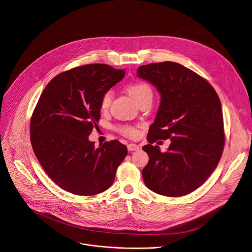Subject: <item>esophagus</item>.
<instances>
[{"mask_svg": "<svg viewBox=\"0 0 252 252\" xmlns=\"http://www.w3.org/2000/svg\"><path fill=\"white\" fill-rule=\"evenodd\" d=\"M127 150L129 152H133V151H138L139 150V146L136 145V144H133V143H130L127 145Z\"/></svg>", "mask_w": 252, "mask_h": 252, "instance_id": "34e87169", "label": "esophagus"}]
</instances>
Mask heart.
Masks as SVG:
<instances>
[{"label":"heart","instance_id":"obj_1","mask_svg":"<svg viewBox=\"0 0 252 252\" xmlns=\"http://www.w3.org/2000/svg\"><path fill=\"white\" fill-rule=\"evenodd\" d=\"M127 91H128L129 94L131 95V97L136 102H139L141 99H143L144 97H146L148 95H153V91H152L151 87L144 82H136V83L129 85L127 87ZM112 98L113 92L111 90L106 91L103 94V95L101 97V108L103 110H106L109 108V106L112 102ZM120 131L122 133H124L125 135H127L130 137H135L138 134V130L135 127L127 126H121Z\"/></svg>","mask_w":252,"mask_h":252}]
</instances>
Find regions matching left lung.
Instances as JSON below:
<instances>
[{
    "mask_svg": "<svg viewBox=\"0 0 252 252\" xmlns=\"http://www.w3.org/2000/svg\"><path fill=\"white\" fill-rule=\"evenodd\" d=\"M137 76L160 94L149 144L142 148L149 156L142 170L144 183L160 195H187L204 184L220 160L225 137L220 97L207 80L178 63L141 65ZM158 139L171 140L167 152L151 145Z\"/></svg>",
    "mask_w": 252,
    "mask_h": 252,
    "instance_id": "1",
    "label": "left lung"
}]
</instances>
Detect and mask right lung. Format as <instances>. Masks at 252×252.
Listing matches in <instances>:
<instances>
[{
    "mask_svg": "<svg viewBox=\"0 0 252 252\" xmlns=\"http://www.w3.org/2000/svg\"><path fill=\"white\" fill-rule=\"evenodd\" d=\"M125 73L91 63L58 74L43 90L31 119V143L40 165L61 189L91 196L112 186L127 155L126 145L112 140L95 149L88 137L100 118L103 94Z\"/></svg>",
    "mask_w": 252,
    "mask_h": 252,
    "instance_id": "add662e5",
    "label": "right lung"
}]
</instances>
